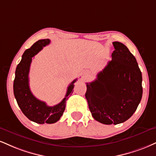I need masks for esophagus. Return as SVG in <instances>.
Here are the masks:
<instances>
[{
    "mask_svg": "<svg viewBox=\"0 0 156 156\" xmlns=\"http://www.w3.org/2000/svg\"><path fill=\"white\" fill-rule=\"evenodd\" d=\"M89 74H90V73L88 72V71H86V72L84 73V76H89Z\"/></svg>",
    "mask_w": 156,
    "mask_h": 156,
    "instance_id": "obj_1",
    "label": "esophagus"
}]
</instances>
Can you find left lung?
<instances>
[{"mask_svg": "<svg viewBox=\"0 0 156 156\" xmlns=\"http://www.w3.org/2000/svg\"><path fill=\"white\" fill-rule=\"evenodd\" d=\"M112 60L91 83L85 97L93 118L103 124H119L136 111L142 96V77L137 62L122 43H112Z\"/></svg>", "mask_w": 156, "mask_h": 156, "instance_id": "1", "label": "left lung"}]
</instances>
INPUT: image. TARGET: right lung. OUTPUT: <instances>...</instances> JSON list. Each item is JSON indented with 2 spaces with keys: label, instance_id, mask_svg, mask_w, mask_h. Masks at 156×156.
<instances>
[{
  "label": "right lung",
  "instance_id": "obj_1",
  "mask_svg": "<svg viewBox=\"0 0 156 156\" xmlns=\"http://www.w3.org/2000/svg\"><path fill=\"white\" fill-rule=\"evenodd\" d=\"M49 44V39L39 40L24 52L21 61L16 67L14 80V94L22 112L28 119L40 124L54 123L59 121L65 110L66 101L73 92L74 83L77 80H74L69 85L65 98L54 106H48L46 102L37 99L32 94L29 86L32 58Z\"/></svg>",
  "mask_w": 156,
  "mask_h": 156
}]
</instances>
